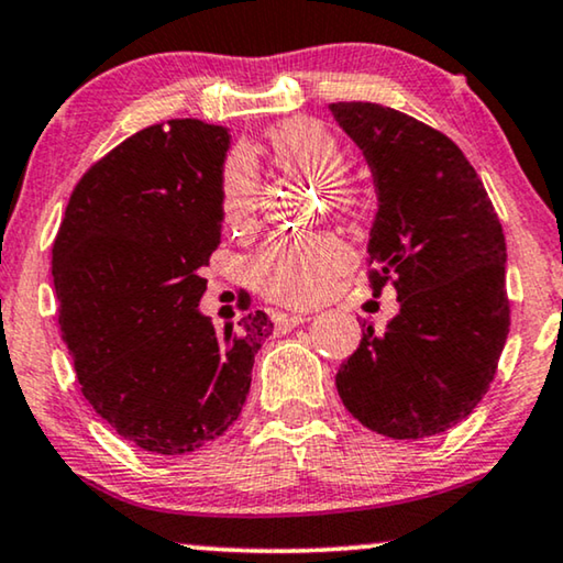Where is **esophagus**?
Instances as JSON below:
<instances>
[{
    "instance_id": "esophagus-1",
    "label": "esophagus",
    "mask_w": 563,
    "mask_h": 563,
    "mask_svg": "<svg viewBox=\"0 0 563 563\" xmlns=\"http://www.w3.org/2000/svg\"><path fill=\"white\" fill-rule=\"evenodd\" d=\"M310 320H312L310 314H282L279 325L282 328H297V325H305V322H310Z\"/></svg>"
}]
</instances>
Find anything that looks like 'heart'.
Returning a JSON list of instances; mask_svg holds the SVG:
<instances>
[{
    "label": "heart",
    "instance_id": "obj_1",
    "mask_svg": "<svg viewBox=\"0 0 563 563\" xmlns=\"http://www.w3.org/2000/svg\"><path fill=\"white\" fill-rule=\"evenodd\" d=\"M274 156L284 168L328 191L338 210L353 197L341 187L349 179V153L325 125L287 120L268 133ZM258 210V172L245 151L228 156L220 174V212L230 228H249ZM351 264V251L330 233L276 235L253 258V282L261 295L282 305L305 307L328 295L330 284Z\"/></svg>",
    "mask_w": 563,
    "mask_h": 563
}]
</instances>
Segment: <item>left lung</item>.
<instances>
[{
    "label": "left lung",
    "mask_w": 563,
    "mask_h": 563,
    "mask_svg": "<svg viewBox=\"0 0 563 563\" xmlns=\"http://www.w3.org/2000/svg\"><path fill=\"white\" fill-rule=\"evenodd\" d=\"M330 112L374 174L368 282L376 295L395 284L399 302L384 333L364 325L335 374L338 395L395 441L445 433L487 395L510 333L503 225L451 137L372 102Z\"/></svg>",
    "instance_id": "left-lung-1"
}]
</instances>
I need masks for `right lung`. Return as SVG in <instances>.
<instances>
[{
    "label": "right lung",
    "mask_w": 563,
    "mask_h": 563,
    "mask_svg": "<svg viewBox=\"0 0 563 563\" xmlns=\"http://www.w3.org/2000/svg\"><path fill=\"white\" fill-rule=\"evenodd\" d=\"M228 128L168 120L97 161L53 241L60 338L81 395L137 449L181 456L243 410L266 312L218 333L199 312L220 245Z\"/></svg>",
    "instance_id": "1"
}]
</instances>
